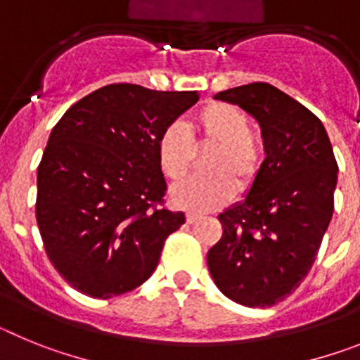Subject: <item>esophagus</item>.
Instances as JSON below:
<instances>
[{"label":"esophagus","mask_w":360,"mask_h":360,"mask_svg":"<svg viewBox=\"0 0 360 360\" xmlns=\"http://www.w3.org/2000/svg\"><path fill=\"white\" fill-rule=\"evenodd\" d=\"M198 219H200V214H196V212H187V214H186V221H187V224H191V225L196 224Z\"/></svg>","instance_id":"34e87169"}]
</instances>
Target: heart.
<instances>
[{"instance_id": "b5f03b06", "label": "heart", "mask_w": 360, "mask_h": 360, "mask_svg": "<svg viewBox=\"0 0 360 360\" xmlns=\"http://www.w3.org/2000/svg\"><path fill=\"white\" fill-rule=\"evenodd\" d=\"M189 133L169 124L157 139V160L171 182L186 178L195 167L198 151L212 153L205 160L209 176L193 178L171 191V200L187 211H214L256 184L263 164L262 142L254 135L249 115L229 103H209L198 110Z\"/></svg>"}]
</instances>
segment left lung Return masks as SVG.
<instances>
[{
    "instance_id": "left-lung-1",
    "label": "left lung",
    "mask_w": 360,
    "mask_h": 360,
    "mask_svg": "<svg viewBox=\"0 0 360 360\" xmlns=\"http://www.w3.org/2000/svg\"><path fill=\"white\" fill-rule=\"evenodd\" d=\"M214 97L259 122L266 158L243 202L218 216L224 234L207 265L229 299L272 307L316 262L333 214L337 162L323 122L276 86L250 82Z\"/></svg>"
}]
</instances>
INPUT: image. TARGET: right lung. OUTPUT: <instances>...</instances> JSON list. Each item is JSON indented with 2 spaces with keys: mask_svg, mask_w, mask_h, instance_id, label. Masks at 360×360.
Returning a JSON list of instances; mask_svg holds the SVG:
<instances>
[{
  "mask_svg": "<svg viewBox=\"0 0 360 360\" xmlns=\"http://www.w3.org/2000/svg\"><path fill=\"white\" fill-rule=\"evenodd\" d=\"M198 98L108 84L53 126L37 167L36 218L50 263L81 294L108 299L142 285L186 224L165 207L157 139Z\"/></svg>",
  "mask_w": 360,
  "mask_h": 360,
  "instance_id": "1",
  "label": "right lung"
}]
</instances>
